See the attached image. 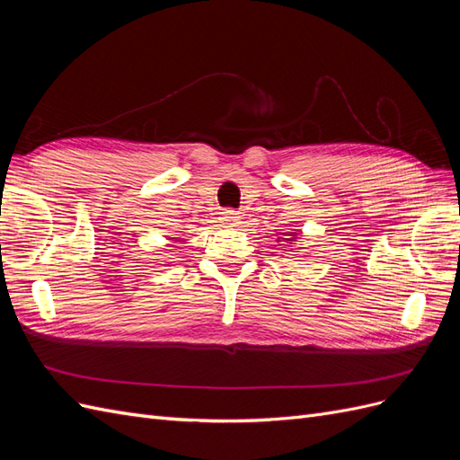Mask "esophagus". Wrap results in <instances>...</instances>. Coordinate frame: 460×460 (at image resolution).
I'll use <instances>...</instances> for the list:
<instances>
[{"label":"esophagus","instance_id":"esophagus-1","mask_svg":"<svg viewBox=\"0 0 460 460\" xmlns=\"http://www.w3.org/2000/svg\"><path fill=\"white\" fill-rule=\"evenodd\" d=\"M240 213L238 211H232V208H225V211L220 213V222L222 225H226V226H235V225H240Z\"/></svg>","mask_w":460,"mask_h":460}]
</instances>
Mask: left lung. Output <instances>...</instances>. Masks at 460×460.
<instances>
[{
	"instance_id": "obj_1",
	"label": "left lung",
	"mask_w": 460,
	"mask_h": 460,
	"mask_svg": "<svg viewBox=\"0 0 460 460\" xmlns=\"http://www.w3.org/2000/svg\"><path fill=\"white\" fill-rule=\"evenodd\" d=\"M288 235H289V238H282V240H286V242H291V240H294V242H296V235H297V232H289Z\"/></svg>"
}]
</instances>
